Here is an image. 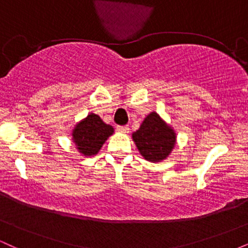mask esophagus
<instances>
[{
	"label": "esophagus",
	"instance_id": "34e87169",
	"mask_svg": "<svg viewBox=\"0 0 248 248\" xmlns=\"http://www.w3.org/2000/svg\"><path fill=\"white\" fill-rule=\"evenodd\" d=\"M116 130L120 133H124V134H127L129 133V127L128 126H118L116 127Z\"/></svg>",
	"mask_w": 248,
	"mask_h": 248
}]
</instances>
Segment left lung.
Returning a JSON list of instances; mask_svg holds the SVG:
<instances>
[{
  "label": "left lung",
  "mask_w": 248,
  "mask_h": 248,
  "mask_svg": "<svg viewBox=\"0 0 248 248\" xmlns=\"http://www.w3.org/2000/svg\"><path fill=\"white\" fill-rule=\"evenodd\" d=\"M132 139L144 160L158 163L171 154L177 141V134L154 110L144 118L140 128L132 134Z\"/></svg>",
  "instance_id": "8db88e82"
}]
</instances>
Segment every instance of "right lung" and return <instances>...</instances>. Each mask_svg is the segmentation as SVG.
I'll return each instance as SVG.
<instances>
[{
  "label": "right lung",
  "instance_id": "1",
  "mask_svg": "<svg viewBox=\"0 0 248 248\" xmlns=\"http://www.w3.org/2000/svg\"><path fill=\"white\" fill-rule=\"evenodd\" d=\"M113 134L114 128L105 124L98 114L90 113L75 124L71 130V139L81 156L91 157L100 152L105 142Z\"/></svg>",
  "mask_w": 248,
  "mask_h": 248
}]
</instances>
